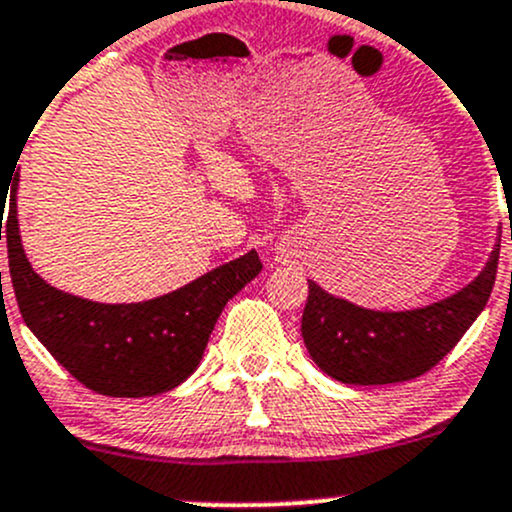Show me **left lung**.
Segmentation results:
<instances>
[{"label": "left lung", "mask_w": 512, "mask_h": 512, "mask_svg": "<svg viewBox=\"0 0 512 512\" xmlns=\"http://www.w3.org/2000/svg\"><path fill=\"white\" fill-rule=\"evenodd\" d=\"M498 257L500 237L476 280L451 297L404 312L359 307L309 280L302 314L309 356L324 374L342 384H399L426 374L461 342L483 312L495 285Z\"/></svg>", "instance_id": "1"}]
</instances>
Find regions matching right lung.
<instances>
[{
	"mask_svg": "<svg viewBox=\"0 0 512 512\" xmlns=\"http://www.w3.org/2000/svg\"><path fill=\"white\" fill-rule=\"evenodd\" d=\"M2 235L27 327L76 381L116 399L156 396L183 384L198 369L227 299L262 270L260 257L250 250L163 297L103 304L61 292L36 275L19 237L14 193L0 240Z\"/></svg>",
	"mask_w": 512,
	"mask_h": 512,
	"instance_id": "add662e5",
	"label": "right lung"
}]
</instances>
